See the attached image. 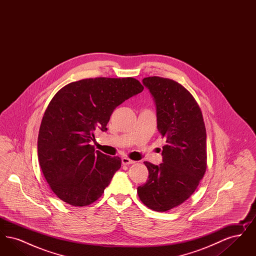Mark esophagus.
I'll use <instances>...</instances> for the list:
<instances>
[{"label": "esophagus", "instance_id": "esophagus-1", "mask_svg": "<svg viewBox=\"0 0 256 256\" xmlns=\"http://www.w3.org/2000/svg\"><path fill=\"white\" fill-rule=\"evenodd\" d=\"M122 163L124 165H130V164H134V160L132 159L128 158H122Z\"/></svg>", "mask_w": 256, "mask_h": 256}]
</instances>
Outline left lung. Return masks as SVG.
Wrapping results in <instances>:
<instances>
[{"mask_svg":"<svg viewBox=\"0 0 256 256\" xmlns=\"http://www.w3.org/2000/svg\"><path fill=\"white\" fill-rule=\"evenodd\" d=\"M143 84L156 102L158 130L166 145L163 163L144 162L148 180L137 193L146 207L165 212L189 198L204 178L206 130L198 102L182 84L160 76L145 78Z\"/></svg>","mask_w":256,"mask_h":256,"instance_id":"obj_1","label":"left lung"}]
</instances>
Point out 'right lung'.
Segmentation results:
<instances>
[{
  "instance_id": "add662e5",
  "label": "right lung",
  "mask_w": 256,
  "mask_h": 256,
  "mask_svg": "<svg viewBox=\"0 0 256 256\" xmlns=\"http://www.w3.org/2000/svg\"><path fill=\"white\" fill-rule=\"evenodd\" d=\"M143 89L134 78H86L62 87L52 98L37 150L42 172L61 200L86 206L102 195L122 162L95 150L90 142L96 130H108L114 110Z\"/></svg>"
}]
</instances>
